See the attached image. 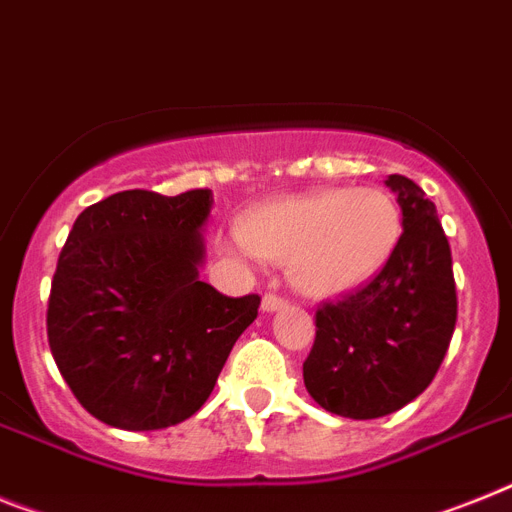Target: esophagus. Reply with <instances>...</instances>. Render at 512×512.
Here are the masks:
<instances>
[{
  "label": "esophagus",
  "instance_id": "34e87169",
  "mask_svg": "<svg viewBox=\"0 0 512 512\" xmlns=\"http://www.w3.org/2000/svg\"><path fill=\"white\" fill-rule=\"evenodd\" d=\"M287 305V298H282V295H277V292H266L264 300H261V308L266 310V313H274V310L285 308Z\"/></svg>",
  "mask_w": 512,
  "mask_h": 512
}]
</instances>
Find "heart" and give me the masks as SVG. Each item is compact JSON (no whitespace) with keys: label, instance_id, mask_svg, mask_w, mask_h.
<instances>
[{"label":"heart","instance_id":"1","mask_svg":"<svg viewBox=\"0 0 512 512\" xmlns=\"http://www.w3.org/2000/svg\"><path fill=\"white\" fill-rule=\"evenodd\" d=\"M401 233L386 191L318 189L261 204L243 217V246L290 264L292 285L310 298H336L381 272Z\"/></svg>","mask_w":512,"mask_h":512}]
</instances>
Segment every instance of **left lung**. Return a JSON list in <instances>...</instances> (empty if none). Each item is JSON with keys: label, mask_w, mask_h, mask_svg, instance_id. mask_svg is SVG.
Segmentation results:
<instances>
[{"label": "left lung", "mask_w": 512, "mask_h": 512, "mask_svg": "<svg viewBox=\"0 0 512 512\" xmlns=\"http://www.w3.org/2000/svg\"><path fill=\"white\" fill-rule=\"evenodd\" d=\"M386 186L404 233L368 285L316 310V342L303 362L316 404L349 419L386 417L417 399L456 329V279L438 209L406 176H388Z\"/></svg>", "instance_id": "8db88e82"}]
</instances>
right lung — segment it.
Returning a JSON list of instances; mask_svg holds the SVG:
<instances>
[{"label": "right lung", "mask_w": 512, "mask_h": 512, "mask_svg": "<svg viewBox=\"0 0 512 512\" xmlns=\"http://www.w3.org/2000/svg\"><path fill=\"white\" fill-rule=\"evenodd\" d=\"M212 191L131 189L87 207L59 253L48 347L74 399L119 430H163L202 409L259 295L199 279Z\"/></svg>", "instance_id": "obj_1"}]
</instances>
